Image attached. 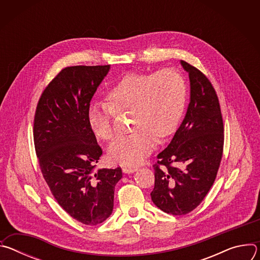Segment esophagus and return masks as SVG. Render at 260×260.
<instances>
[{
    "mask_svg": "<svg viewBox=\"0 0 260 260\" xmlns=\"http://www.w3.org/2000/svg\"><path fill=\"white\" fill-rule=\"evenodd\" d=\"M137 171V168H123L122 169V172L125 173V174H132V173H135Z\"/></svg>",
    "mask_w": 260,
    "mask_h": 260,
    "instance_id": "1",
    "label": "esophagus"
}]
</instances>
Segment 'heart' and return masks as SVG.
<instances>
[{"label":"heart","mask_w":260,"mask_h":260,"mask_svg":"<svg viewBox=\"0 0 260 260\" xmlns=\"http://www.w3.org/2000/svg\"><path fill=\"white\" fill-rule=\"evenodd\" d=\"M186 103V86L174 69L155 73H128L108 90L107 102H92L88 123L103 141L115 136L116 114L133 113V134L117 138L108 150L109 159L135 167L149 155L157 137L165 139L176 129Z\"/></svg>","instance_id":"b5f03b06"}]
</instances>
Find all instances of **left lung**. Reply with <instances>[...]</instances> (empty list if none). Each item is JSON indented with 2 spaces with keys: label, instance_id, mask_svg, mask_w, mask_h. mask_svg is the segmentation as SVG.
I'll list each match as a JSON object with an SVG mask.
<instances>
[{
  "label": "left lung",
  "instance_id": "1",
  "mask_svg": "<svg viewBox=\"0 0 260 260\" xmlns=\"http://www.w3.org/2000/svg\"><path fill=\"white\" fill-rule=\"evenodd\" d=\"M189 74L190 103L182 124L154 168L152 202L175 216L194 210L216 179L223 153L224 127L217 93L203 72L181 60Z\"/></svg>",
  "mask_w": 260,
  "mask_h": 260
}]
</instances>
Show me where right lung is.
<instances>
[{
  "mask_svg": "<svg viewBox=\"0 0 260 260\" xmlns=\"http://www.w3.org/2000/svg\"><path fill=\"white\" fill-rule=\"evenodd\" d=\"M110 66L62 69L43 90L34 117V143L44 180L58 205L85 225L113 211L117 169L93 168L103 154L88 123L90 101Z\"/></svg>",
  "mask_w": 260,
  "mask_h": 260,
  "instance_id": "1",
  "label": "right lung"
}]
</instances>
